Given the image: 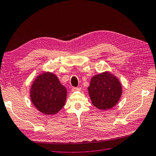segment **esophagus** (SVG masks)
<instances>
[{
	"label": "esophagus",
	"instance_id": "34e87169",
	"mask_svg": "<svg viewBox=\"0 0 156 156\" xmlns=\"http://www.w3.org/2000/svg\"><path fill=\"white\" fill-rule=\"evenodd\" d=\"M72 91H76V90H80V88L78 87H73L72 89Z\"/></svg>",
	"mask_w": 156,
	"mask_h": 156
}]
</instances>
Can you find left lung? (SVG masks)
Masks as SVG:
<instances>
[{
    "mask_svg": "<svg viewBox=\"0 0 156 156\" xmlns=\"http://www.w3.org/2000/svg\"><path fill=\"white\" fill-rule=\"evenodd\" d=\"M87 89L92 104L100 110L111 109L122 94L119 79L107 71L93 76Z\"/></svg>",
    "mask_w": 156,
    "mask_h": 156,
    "instance_id": "obj_1",
    "label": "left lung"
}]
</instances>
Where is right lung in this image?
<instances>
[{"mask_svg":"<svg viewBox=\"0 0 156 156\" xmlns=\"http://www.w3.org/2000/svg\"><path fill=\"white\" fill-rule=\"evenodd\" d=\"M67 90L56 75L44 72L36 76L30 89V100L39 112L52 115L60 111L67 99Z\"/></svg>","mask_w":156,"mask_h":156,"instance_id":"add662e5","label":"right lung"}]
</instances>
